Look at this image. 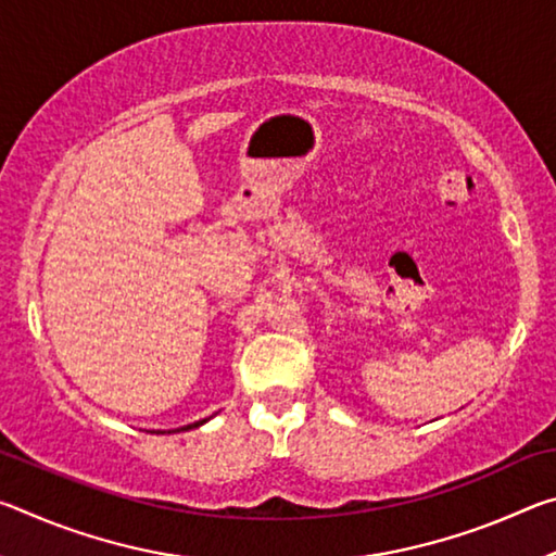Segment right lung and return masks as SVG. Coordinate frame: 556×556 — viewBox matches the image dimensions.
<instances>
[{
  "mask_svg": "<svg viewBox=\"0 0 556 556\" xmlns=\"http://www.w3.org/2000/svg\"><path fill=\"white\" fill-rule=\"evenodd\" d=\"M211 419V417H208ZM208 419H201V421H193V425H186V427H181V429H174V431H188V429H195V427H203L205 421ZM168 434H172V431H168Z\"/></svg>",
  "mask_w": 556,
  "mask_h": 556,
  "instance_id": "add662e5",
  "label": "right lung"
}]
</instances>
